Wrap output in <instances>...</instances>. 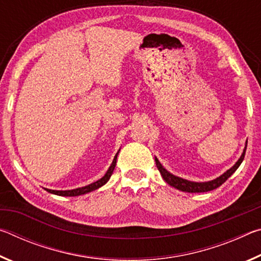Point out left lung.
Listing matches in <instances>:
<instances>
[{"mask_svg":"<svg viewBox=\"0 0 261 261\" xmlns=\"http://www.w3.org/2000/svg\"><path fill=\"white\" fill-rule=\"evenodd\" d=\"M247 145V143H246ZM246 145H245V148H244V152L241 155V158L238 159V161L235 163V166H232L230 169L227 170L226 173L223 175H221L220 177L215 178L213 180H211V182H205V183H196V182H190V180L187 179H183L180 177H177V176H175L173 174H170L169 171H167L165 168L162 167V165L160 162H159L158 159L155 158V163H156V167L159 171H160L163 179L166 180V182L171 185V187L176 188L177 190H180V191H184V192H190V193H196V192H207V191H212V190H214L216 188H219L220 185H222L226 180L230 177V176L235 173L237 170V168L241 166V163L244 160V156H245V152H246Z\"/></svg>","mask_w":261,"mask_h":261,"instance_id":"8db88e82","label":"left lung"}]
</instances>
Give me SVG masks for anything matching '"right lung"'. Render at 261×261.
I'll return each instance as SVG.
<instances>
[{"label":"right lung","instance_id":"add662e5","mask_svg":"<svg viewBox=\"0 0 261 261\" xmlns=\"http://www.w3.org/2000/svg\"><path fill=\"white\" fill-rule=\"evenodd\" d=\"M118 154V153H117ZM117 154L115 155L114 160L112 166L109 167V169L107 170V173L103 176L102 178H100L99 180H96V182L92 183L90 185H86V187H83V188H78V189H73V190H67V191H56V190H49V189H46L48 192H50L53 194H57V196H65V197H74V196H81V194H85L87 192H91L93 191V190L99 189L100 187H102L106 183L108 182L110 176H112L113 171L115 169V166H116V159H117Z\"/></svg>","mask_w":261,"mask_h":261}]
</instances>
